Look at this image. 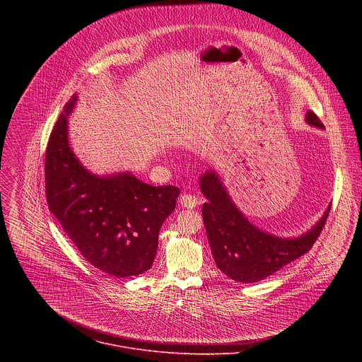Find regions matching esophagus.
I'll return each mask as SVG.
<instances>
[{
    "label": "esophagus",
    "instance_id": "obj_1",
    "mask_svg": "<svg viewBox=\"0 0 362 362\" xmlns=\"http://www.w3.org/2000/svg\"><path fill=\"white\" fill-rule=\"evenodd\" d=\"M179 203H180L182 208L193 209L194 206L197 204V197H196L194 194H187V193H185V194H182V196H180Z\"/></svg>",
    "mask_w": 362,
    "mask_h": 362
}]
</instances>
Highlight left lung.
Wrapping results in <instances>:
<instances>
[{
  "mask_svg": "<svg viewBox=\"0 0 362 362\" xmlns=\"http://www.w3.org/2000/svg\"><path fill=\"white\" fill-rule=\"evenodd\" d=\"M306 122L325 129L311 110L306 113ZM200 189L208 199L202 206V215L216 267L238 282H259L311 250L331 211L328 208L321 221L305 235L282 239L255 228L236 209L215 172L202 176Z\"/></svg>",
  "mask_w": 362,
  "mask_h": 362,
  "instance_id": "1",
  "label": "left lung"
}]
</instances>
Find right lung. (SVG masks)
Instances as JSON below:
<instances>
[{
    "label": "right lung",
    "mask_w": 362,
    "mask_h": 362,
    "mask_svg": "<svg viewBox=\"0 0 362 362\" xmlns=\"http://www.w3.org/2000/svg\"><path fill=\"white\" fill-rule=\"evenodd\" d=\"M67 103L45 150V197L84 259L116 278L137 276L151 268L159 232L175 211L176 186H151L122 173L98 177L76 159L67 139Z\"/></svg>",
    "instance_id": "obj_1"
}]
</instances>
